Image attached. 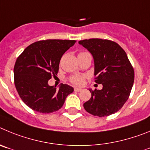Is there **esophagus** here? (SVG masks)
<instances>
[{"mask_svg":"<svg viewBox=\"0 0 150 150\" xmlns=\"http://www.w3.org/2000/svg\"><path fill=\"white\" fill-rule=\"evenodd\" d=\"M74 90H75V92H81L82 90V89L78 88V87H75V89H74Z\"/></svg>","mask_w":150,"mask_h":150,"instance_id":"obj_1","label":"esophagus"}]
</instances>
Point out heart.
I'll list each match as a JSON object with an SVG mask.
<instances>
[{"label": "heart", "instance_id": "heart-1", "mask_svg": "<svg viewBox=\"0 0 150 150\" xmlns=\"http://www.w3.org/2000/svg\"><path fill=\"white\" fill-rule=\"evenodd\" d=\"M83 53H86V52H81L80 54ZM70 81L72 82V83H74V84L80 86V85H82L83 83V81H84V76L80 75H73V76L70 78Z\"/></svg>", "mask_w": 150, "mask_h": 150}]
</instances>
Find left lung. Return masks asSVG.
<instances>
[{"mask_svg": "<svg viewBox=\"0 0 150 150\" xmlns=\"http://www.w3.org/2000/svg\"><path fill=\"white\" fill-rule=\"evenodd\" d=\"M93 57L95 82L102 90H92L83 104L88 113L99 117L115 114L128 100L134 83V72L127 54L115 42L102 39L81 40Z\"/></svg>", "mask_w": 150, "mask_h": 150, "instance_id": "8db88e82", "label": "left lung"}]
</instances>
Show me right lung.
<instances>
[{"label":"right lung","instance_id":"1","mask_svg":"<svg viewBox=\"0 0 150 150\" xmlns=\"http://www.w3.org/2000/svg\"><path fill=\"white\" fill-rule=\"evenodd\" d=\"M75 40H47L27 47L16 60L15 86L21 100L35 111L49 114L62 108L73 87L61 83L58 90L48 80L57 74L63 54L73 46Z\"/></svg>","mask_w":150,"mask_h":150}]
</instances>
